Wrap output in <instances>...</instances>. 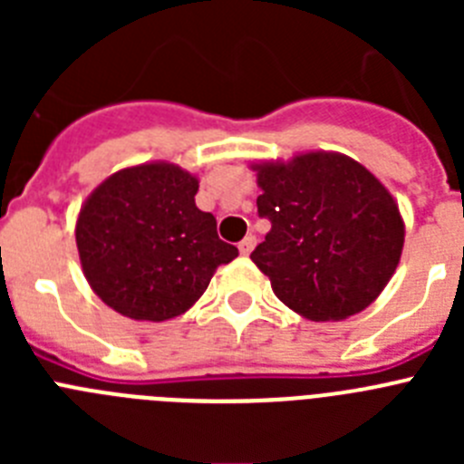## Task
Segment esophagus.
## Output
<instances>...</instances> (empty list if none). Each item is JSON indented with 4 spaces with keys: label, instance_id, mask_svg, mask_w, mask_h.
<instances>
[{
    "label": "esophagus",
    "instance_id": "34e87169",
    "mask_svg": "<svg viewBox=\"0 0 464 464\" xmlns=\"http://www.w3.org/2000/svg\"><path fill=\"white\" fill-rule=\"evenodd\" d=\"M253 248H256V237L248 235V237H246V239L239 244V253H241V256H251Z\"/></svg>",
    "mask_w": 464,
    "mask_h": 464
}]
</instances>
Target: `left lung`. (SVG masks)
<instances>
[{"instance_id": "8db88e82", "label": "left lung", "mask_w": 464, "mask_h": 464, "mask_svg": "<svg viewBox=\"0 0 464 464\" xmlns=\"http://www.w3.org/2000/svg\"><path fill=\"white\" fill-rule=\"evenodd\" d=\"M272 220L251 260L283 304L306 321L360 314L383 293L400 265L404 218L391 190L358 160L306 150L251 162Z\"/></svg>"}]
</instances>
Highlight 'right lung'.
<instances>
[{"mask_svg": "<svg viewBox=\"0 0 464 464\" xmlns=\"http://www.w3.org/2000/svg\"><path fill=\"white\" fill-rule=\"evenodd\" d=\"M199 179L158 160L106 176L76 218L81 269L94 295L134 321L186 314L220 265L239 256L195 204Z\"/></svg>", "mask_w": 464, "mask_h": 464, "instance_id": "1", "label": "right lung"}]
</instances>
